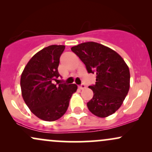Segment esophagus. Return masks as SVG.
Returning a JSON list of instances; mask_svg holds the SVG:
<instances>
[{
    "instance_id": "esophagus-1",
    "label": "esophagus",
    "mask_w": 152,
    "mask_h": 152,
    "mask_svg": "<svg viewBox=\"0 0 152 152\" xmlns=\"http://www.w3.org/2000/svg\"><path fill=\"white\" fill-rule=\"evenodd\" d=\"M78 88H80V89H84L85 88H86V85L83 84V83H82L81 85H80V86H78Z\"/></svg>"
}]
</instances>
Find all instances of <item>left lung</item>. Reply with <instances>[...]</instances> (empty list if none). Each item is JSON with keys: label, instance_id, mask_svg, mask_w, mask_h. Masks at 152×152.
Instances as JSON below:
<instances>
[{"label": "left lung", "instance_id": "1", "mask_svg": "<svg viewBox=\"0 0 152 152\" xmlns=\"http://www.w3.org/2000/svg\"><path fill=\"white\" fill-rule=\"evenodd\" d=\"M85 64L88 74H96V83L88 86L94 96L87 103L92 114L104 118L119 109L129 89L130 73L121 56L109 47L86 42L71 48Z\"/></svg>", "mask_w": 152, "mask_h": 152}]
</instances>
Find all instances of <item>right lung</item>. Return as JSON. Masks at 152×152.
<instances>
[{
    "label": "right lung",
    "mask_w": 152,
    "mask_h": 152,
    "mask_svg": "<svg viewBox=\"0 0 152 152\" xmlns=\"http://www.w3.org/2000/svg\"><path fill=\"white\" fill-rule=\"evenodd\" d=\"M65 46L52 45L36 53L29 61L20 77L22 96L31 112L47 121L58 119L66 113L76 84L53 81L60 76L58 67Z\"/></svg>",
    "instance_id": "right-lung-1"
}]
</instances>
